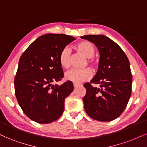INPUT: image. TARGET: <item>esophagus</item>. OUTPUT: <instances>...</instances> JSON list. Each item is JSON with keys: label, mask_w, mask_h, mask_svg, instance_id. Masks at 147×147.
<instances>
[{"label": "esophagus", "mask_w": 147, "mask_h": 147, "mask_svg": "<svg viewBox=\"0 0 147 147\" xmlns=\"http://www.w3.org/2000/svg\"><path fill=\"white\" fill-rule=\"evenodd\" d=\"M80 84H77V83H74V88H76L78 86H79Z\"/></svg>", "instance_id": "34e87169"}]
</instances>
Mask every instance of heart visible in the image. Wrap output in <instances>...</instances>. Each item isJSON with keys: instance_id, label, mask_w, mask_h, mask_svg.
<instances>
[{"instance_id": "heart-1", "label": "heart", "mask_w": 147, "mask_h": 147, "mask_svg": "<svg viewBox=\"0 0 147 147\" xmlns=\"http://www.w3.org/2000/svg\"><path fill=\"white\" fill-rule=\"evenodd\" d=\"M77 50L81 52L85 57L87 59H91L95 54V48L91 43L86 41H80L76 46ZM71 59V50L68 47L63 48L59 55V62L61 66L64 68H69L70 66ZM89 64L93 65L92 60L88 61ZM92 77L91 71L88 69H72L65 74V78L67 80L73 82L74 83H80L88 80Z\"/></svg>"}]
</instances>
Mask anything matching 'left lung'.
I'll return each mask as SVG.
<instances>
[{
    "label": "left lung",
    "instance_id": "8db88e82",
    "mask_svg": "<svg viewBox=\"0 0 147 147\" xmlns=\"http://www.w3.org/2000/svg\"><path fill=\"white\" fill-rule=\"evenodd\" d=\"M95 45L99 53L98 70L90 83H85L86 93L83 98L85 111L92 119L111 121L121 115L131 93L132 76L129 60L120 46L103 35L81 37Z\"/></svg>",
    "mask_w": 147,
    "mask_h": 147
}]
</instances>
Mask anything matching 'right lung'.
I'll use <instances>...</instances> for the list:
<instances>
[{"label": "right lung", "mask_w": 147, "mask_h": 147, "mask_svg": "<svg viewBox=\"0 0 147 147\" xmlns=\"http://www.w3.org/2000/svg\"><path fill=\"white\" fill-rule=\"evenodd\" d=\"M76 38L64 34H46L34 41L22 54L14 80L22 110L32 121L50 123L64 111L65 99L74 90L73 82L53 84L63 78L59 62L63 49Z\"/></svg>", "instance_id": "obj_1"}]
</instances>
